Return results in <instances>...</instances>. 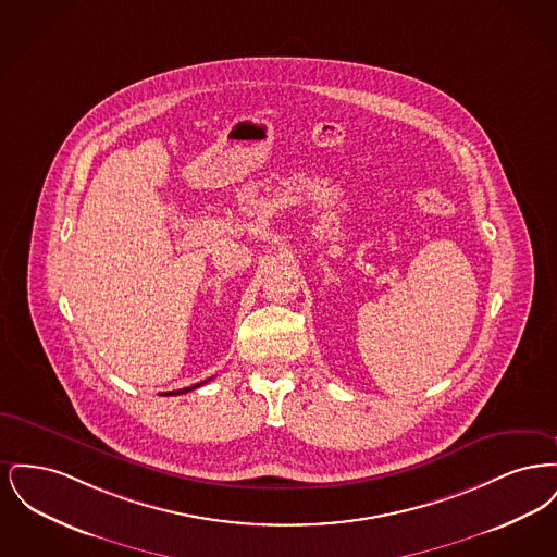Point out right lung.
Here are the masks:
<instances>
[{
  "label": "right lung",
  "mask_w": 557,
  "mask_h": 557,
  "mask_svg": "<svg viewBox=\"0 0 557 557\" xmlns=\"http://www.w3.org/2000/svg\"><path fill=\"white\" fill-rule=\"evenodd\" d=\"M202 384H207V382L194 384V386H189V388H184V391H173V393H169V395H184V393H189V391H194V388H198V386H202Z\"/></svg>",
  "instance_id": "right-lung-1"
}]
</instances>
